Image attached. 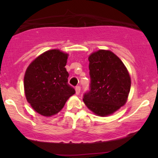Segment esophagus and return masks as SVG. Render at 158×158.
<instances>
[{"instance_id":"esophagus-1","label":"esophagus","mask_w":158,"mask_h":158,"mask_svg":"<svg viewBox=\"0 0 158 158\" xmlns=\"http://www.w3.org/2000/svg\"><path fill=\"white\" fill-rule=\"evenodd\" d=\"M76 94H79V93H80V90H81V88L79 85H78V86L76 87Z\"/></svg>"}]
</instances>
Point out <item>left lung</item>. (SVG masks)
I'll return each instance as SVG.
<instances>
[{
	"label": "left lung",
	"mask_w": 158,
	"mask_h": 158,
	"mask_svg": "<svg viewBox=\"0 0 158 158\" xmlns=\"http://www.w3.org/2000/svg\"><path fill=\"white\" fill-rule=\"evenodd\" d=\"M88 60L90 83L83 101L94 114L110 115L126 104L131 78L123 61L108 50L94 52Z\"/></svg>",
	"instance_id": "1"
}]
</instances>
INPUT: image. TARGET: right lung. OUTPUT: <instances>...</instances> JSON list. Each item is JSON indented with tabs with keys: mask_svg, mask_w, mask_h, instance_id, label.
Returning <instances> with one entry per match:
<instances>
[{
	"mask_svg": "<svg viewBox=\"0 0 158 158\" xmlns=\"http://www.w3.org/2000/svg\"><path fill=\"white\" fill-rule=\"evenodd\" d=\"M68 56L59 50H48L36 58L25 73L27 100L45 117L60 111L68 98L76 93L68 84L69 73L64 68Z\"/></svg>",
	"mask_w": 158,
	"mask_h": 158,
	"instance_id": "obj_1",
	"label": "right lung"
}]
</instances>
